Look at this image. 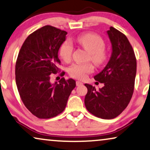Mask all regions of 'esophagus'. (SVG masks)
Wrapping results in <instances>:
<instances>
[{"mask_svg": "<svg viewBox=\"0 0 150 150\" xmlns=\"http://www.w3.org/2000/svg\"><path fill=\"white\" fill-rule=\"evenodd\" d=\"M76 86H78V87H79V86H81V85H83V83H82V82H81V81H76Z\"/></svg>", "mask_w": 150, "mask_h": 150, "instance_id": "34e87169", "label": "esophagus"}]
</instances>
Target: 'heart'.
I'll return each mask as SVG.
<instances>
[{"instance_id": "obj_1", "label": "heart", "mask_w": 150, "mask_h": 150, "mask_svg": "<svg viewBox=\"0 0 150 150\" xmlns=\"http://www.w3.org/2000/svg\"><path fill=\"white\" fill-rule=\"evenodd\" d=\"M76 42L89 52L87 60H91L97 65H102L107 59V52L104 48V42L101 37L93 33H86L79 36ZM74 51L72 42L65 40L59 48V53L61 58L65 62L71 60ZM94 71V66L91 63H74L68 68V74L74 79L83 80L87 75Z\"/></svg>"}]
</instances>
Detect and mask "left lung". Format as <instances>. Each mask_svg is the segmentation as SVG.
Segmentation results:
<instances>
[{"instance_id": "obj_1", "label": "left lung", "mask_w": 150, "mask_h": 150, "mask_svg": "<svg viewBox=\"0 0 150 150\" xmlns=\"http://www.w3.org/2000/svg\"><path fill=\"white\" fill-rule=\"evenodd\" d=\"M107 33L112 44V54L103 70L94 76L104 83L102 89L85 84L87 93L85 104L88 111L97 117L110 120L127 107L132 98L137 73L134 52L124 33L110 26Z\"/></svg>"}]
</instances>
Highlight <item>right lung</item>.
I'll list each match as a JSON object with an SVG mask.
<instances>
[{
    "mask_svg": "<svg viewBox=\"0 0 150 150\" xmlns=\"http://www.w3.org/2000/svg\"><path fill=\"white\" fill-rule=\"evenodd\" d=\"M67 33L50 25L43 26L27 37L18 54L15 74L20 97L38 118L50 119L61 113L76 87L74 80L65 81L64 77L58 83L51 82L53 74L61 71L58 51Z\"/></svg>",
    "mask_w": 150,
    "mask_h": 150,
    "instance_id": "right-lung-1",
    "label": "right lung"
}]
</instances>
